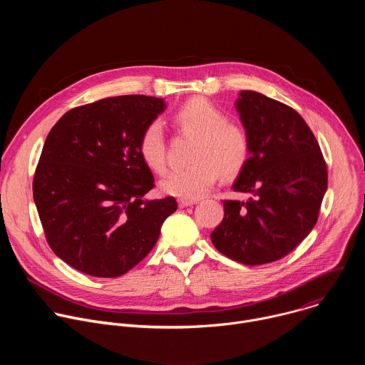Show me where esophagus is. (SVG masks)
I'll use <instances>...</instances> for the list:
<instances>
[{
	"label": "esophagus",
	"mask_w": 365,
	"mask_h": 365,
	"mask_svg": "<svg viewBox=\"0 0 365 365\" xmlns=\"http://www.w3.org/2000/svg\"><path fill=\"white\" fill-rule=\"evenodd\" d=\"M179 206L180 207H186V206H190V205H195L196 200H192V199H179Z\"/></svg>",
	"instance_id": "34e87169"
}]
</instances>
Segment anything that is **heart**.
<instances>
[{"mask_svg":"<svg viewBox=\"0 0 365 365\" xmlns=\"http://www.w3.org/2000/svg\"><path fill=\"white\" fill-rule=\"evenodd\" d=\"M178 131L193 138L189 154L190 166L172 172L162 190L182 199H197L224 178L238 175L248 162L251 143L247 130L230 121L227 114L206 98H192L175 113ZM138 153L144 165L155 175L168 170L166 138L159 121H150L138 138Z\"/></svg>","mask_w":365,"mask_h":365,"instance_id":"obj_1","label":"heart"}]
</instances>
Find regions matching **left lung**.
<instances>
[{
    "instance_id": "8db88e82",
    "label": "left lung",
    "mask_w": 365,
    "mask_h": 365,
    "mask_svg": "<svg viewBox=\"0 0 365 365\" xmlns=\"http://www.w3.org/2000/svg\"><path fill=\"white\" fill-rule=\"evenodd\" d=\"M237 110L251 151L232 189L251 197L224 200L211 240L228 258L259 266L287 255L315 227L328 170L314 133L286 103L241 91Z\"/></svg>"
}]
</instances>
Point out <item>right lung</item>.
I'll return each mask as SVG.
<instances>
[{
	"mask_svg": "<svg viewBox=\"0 0 365 365\" xmlns=\"http://www.w3.org/2000/svg\"><path fill=\"white\" fill-rule=\"evenodd\" d=\"M165 108L154 96L103 98L72 108L50 130L33 197L47 244L71 267L95 277L125 274L178 210L173 196L144 199L154 178L138 138Z\"/></svg>",
	"mask_w": 365,
	"mask_h": 365,
	"instance_id": "add662e5",
	"label": "right lung"
}]
</instances>
